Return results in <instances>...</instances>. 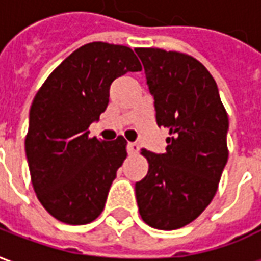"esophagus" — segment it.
Masks as SVG:
<instances>
[{
	"mask_svg": "<svg viewBox=\"0 0 261 261\" xmlns=\"http://www.w3.org/2000/svg\"><path fill=\"white\" fill-rule=\"evenodd\" d=\"M127 152H128V155H137V153L140 152V145L136 144V142H128V145H127Z\"/></svg>",
	"mask_w": 261,
	"mask_h": 261,
	"instance_id": "esophagus-1",
	"label": "esophagus"
}]
</instances>
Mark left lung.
I'll return each instance as SVG.
<instances>
[{
    "label": "left lung",
    "instance_id": "left-lung-1",
    "mask_svg": "<svg viewBox=\"0 0 261 261\" xmlns=\"http://www.w3.org/2000/svg\"><path fill=\"white\" fill-rule=\"evenodd\" d=\"M156 123L169 130L165 153L141 149L149 164L136 183L142 221L162 230L190 224L213 201L228 162V114L208 69L192 56L162 48H136Z\"/></svg>",
    "mask_w": 261,
    "mask_h": 261
}]
</instances>
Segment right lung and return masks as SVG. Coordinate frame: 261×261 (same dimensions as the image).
<instances>
[{
	"label": "right lung",
	"instance_id": "1",
	"mask_svg": "<svg viewBox=\"0 0 261 261\" xmlns=\"http://www.w3.org/2000/svg\"><path fill=\"white\" fill-rule=\"evenodd\" d=\"M127 46L88 43L71 53L37 91L29 113L26 158L39 201L68 225L100 215L116 172L127 156V141L89 137V125L109 103L116 78L141 71Z\"/></svg>",
	"mask_w": 261,
	"mask_h": 261
}]
</instances>
